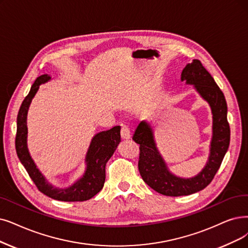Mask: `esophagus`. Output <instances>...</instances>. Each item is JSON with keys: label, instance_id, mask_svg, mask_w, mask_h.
I'll use <instances>...</instances> for the list:
<instances>
[{"label": "esophagus", "instance_id": "1", "mask_svg": "<svg viewBox=\"0 0 248 248\" xmlns=\"http://www.w3.org/2000/svg\"><path fill=\"white\" fill-rule=\"evenodd\" d=\"M121 137L122 140H129L130 138V130L126 125H122L121 127Z\"/></svg>", "mask_w": 248, "mask_h": 248}]
</instances>
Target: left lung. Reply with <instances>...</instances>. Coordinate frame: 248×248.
<instances>
[{
  "label": "left lung",
  "instance_id": "8db88e82",
  "mask_svg": "<svg viewBox=\"0 0 248 248\" xmlns=\"http://www.w3.org/2000/svg\"><path fill=\"white\" fill-rule=\"evenodd\" d=\"M181 81L194 85L195 91L209 103L213 114V137L209 161L202 172L192 178H181L168 169L155 141L152 125L141 121L132 140L140 144L138 170L142 180L156 192L167 196L189 195L209 185L219 170L230 143V126L227 120V103L224 93L200 60L187 64L181 73Z\"/></svg>",
  "mask_w": 248,
  "mask_h": 248
}]
</instances>
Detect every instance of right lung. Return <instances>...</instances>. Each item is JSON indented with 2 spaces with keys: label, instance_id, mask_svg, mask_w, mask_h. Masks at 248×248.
<instances>
[{
  "label": "right lung",
  "instance_id": "right-lung-1",
  "mask_svg": "<svg viewBox=\"0 0 248 248\" xmlns=\"http://www.w3.org/2000/svg\"><path fill=\"white\" fill-rule=\"evenodd\" d=\"M51 80L47 74L36 78L31 92L26 95L19 108L17 116V132L15 147L17 155L31 178L37 189L51 199L61 202H84L91 200L100 192L106 179V164L110 160L118 144L121 141L120 126H115L110 130L96 133L92 140L85 155V172L82 177L66 188H57L48 183L41 173L28 152L27 147V113L32 98L37 93L39 85Z\"/></svg>",
  "mask_w": 248,
  "mask_h": 248
}]
</instances>
